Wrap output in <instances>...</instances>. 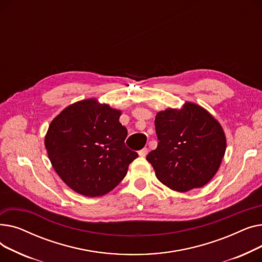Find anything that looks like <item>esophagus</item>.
I'll return each mask as SVG.
<instances>
[{"instance_id":"obj_1","label":"esophagus","mask_w":262,"mask_h":262,"mask_svg":"<svg viewBox=\"0 0 262 262\" xmlns=\"http://www.w3.org/2000/svg\"><path fill=\"white\" fill-rule=\"evenodd\" d=\"M147 148L146 147H144V148H142V149H140L139 152H138V154H139V156H141V157H145L146 156V154H147Z\"/></svg>"}]
</instances>
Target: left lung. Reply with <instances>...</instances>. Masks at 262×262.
Listing matches in <instances>:
<instances>
[{"label": "left lung", "instance_id": "1", "mask_svg": "<svg viewBox=\"0 0 262 262\" xmlns=\"http://www.w3.org/2000/svg\"><path fill=\"white\" fill-rule=\"evenodd\" d=\"M159 140L148 153L156 177L170 189L187 192L207 184L225 154L226 138L220 123L203 107L187 102L155 118Z\"/></svg>", "mask_w": 262, "mask_h": 262}]
</instances>
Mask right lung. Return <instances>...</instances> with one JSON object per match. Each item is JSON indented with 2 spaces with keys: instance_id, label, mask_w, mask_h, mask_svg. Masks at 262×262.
I'll use <instances>...</instances> for the list:
<instances>
[{
  "instance_id": "obj_1",
  "label": "right lung",
  "mask_w": 262,
  "mask_h": 262,
  "mask_svg": "<svg viewBox=\"0 0 262 262\" xmlns=\"http://www.w3.org/2000/svg\"><path fill=\"white\" fill-rule=\"evenodd\" d=\"M120 110L94 99L64 108L49 126L45 145L63 183L85 196H101L125 177L138 154L126 147Z\"/></svg>"
}]
</instances>
